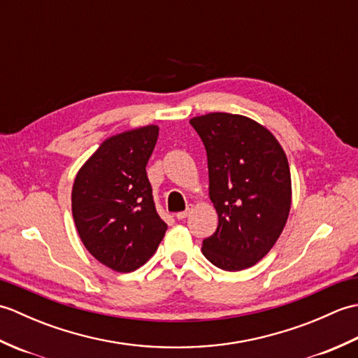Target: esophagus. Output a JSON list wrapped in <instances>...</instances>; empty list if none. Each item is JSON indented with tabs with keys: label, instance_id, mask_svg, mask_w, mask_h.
I'll use <instances>...</instances> for the list:
<instances>
[{
	"label": "esophagus",
	"instance_id": "obj_1",
	"mask_svg": "<svg viewBox=\"0 0 358 358\" xmlns=\"http://www.w3.org/2000/svg\"><path fill=\"white\" fill-rule=\"evenodd\" d=\"M191 210H192V206H191V208H187L186 210H181V212H178V214L175 215V217H177L178 220H185L189 214H191Z\"/></svg>",
	"mask_w": 358,
	"mask_h": 358
}]
</instances>
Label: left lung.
I'll return each mask as SVG.
<instances>
[{
    "instance_id": "8db88e82",
    "label": "left lung",
    "mask_w": 358,
    "mask_h": 358,
    "mask_svg": "<svg viewBox=\"0 0 358 358\" xmlns=\"http://www.w3.org/2000/svg\"><path fill=\"white\" fill-rule=\"evenodd\" d=\"M189 123L206 148L209 199L218 214L203 254L220 269H248L275 245L291 210L285 150L268 127L245 115L210 112Z\"/></svg>"
}]
</instances>
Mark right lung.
Instances as JSON below:
<instances>
[{
    "label": "right lung",
    "mask_w": 358,
    "mask_h": 358,
    "mask_svg": "<svg viewBox=\"0 0 358 358\" xmlns=\"http://www.w3.org/2000/svg\"><path fill=\"white\" fill-rule=\"evenodd\" d=\"M159 127L149 124L106 138L80 167L72 215L89 254L117 272L141 268L167 224L157 214L146 164Z\"/></svg>",
    "instance_id": "add662e5"
}]
</instances>
